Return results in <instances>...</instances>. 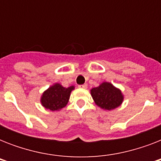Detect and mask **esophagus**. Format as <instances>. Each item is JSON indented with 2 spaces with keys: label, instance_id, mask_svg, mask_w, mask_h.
<instances>
[{
  "label": "esophagus",
  "instance_id": "34e87169",
  "mask_svg": "<svg viewBox=\"0 0 161 161\" xmlns=\"http://www.w3.org/2000/svg\"><path fill=\"white\" fill-rule=\"evenodd\" d=\"M78 87H79V88H87L88 85H87V84H82V85L78 86Z\"/></svg>",
  "mask_w": 161,
  "mask_h": 161
}]
</instances>
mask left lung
<instances>
[{"label": "left lung", "mask_w": 161, "mask_h": 161, "mask_svg": "<svg viewBox=\"0 0 161 161\" xmlns=\"http://www.w3.org/2000/svg\"><path fill=\"white\" fill-rule=\"evenodd\" d=\"M91 95L98 106L107 110L114 109L122 103L123 95L109 83H103L97 88L91 89Z\"/></svg>", "instance_id": "left-lung-1"}]
</instances>
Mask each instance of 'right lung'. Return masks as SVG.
Returning <instances> with one entry per match:
<instances>
[{
    "label": "right lung",
    "mask_w": 161,
    "mask_h": 161,
    "mask_svg": "<svg viewBox=\"0 0 161 161\" xmlns=\"http://www.w3.org/2000/svg\"><path fill=\"white\" fill-rule=\"evenodd\" d=\"M73 88V86L66 88L58 83L52 86L42 96V104L52 111L63 108L67 105L71 91Z\"/></svg>",
    "instance_id": "obj_1"
}]
</instances>
